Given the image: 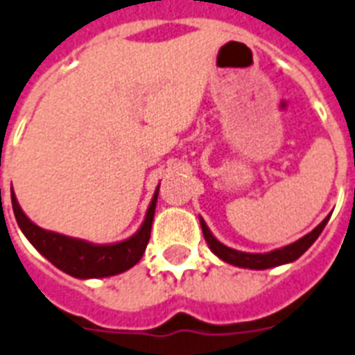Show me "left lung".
I'll return each mask as SVG.
<instances>
[{"mask_svg":"<svg viewBox=\"0 0 355 355\" xmlns=\"http://www.w3.org/2000/svg\"><path fill=\"white\" fill-rule=\"evenodd\" d=\"M330 216L321 221L318 227L309 232L306 236H303L301 239H297L295 243H290L283 248H276L272 252H265V254H252V252H241L236 250V248H230L227 245H223L221 241H218L214 234L210 232V228L207 227V223L203 221V218H199V223H201V230H203V236L207 239V245H209L210 250L216 254V256L225 263H230L234 266H239V268H252V270H265V268H272V266L286 265V263L295 261L297 257H301L304 252L312 247V243L319 237V234L323 232L324 225L329 223Z\"/></svg>","mask_w":355,"mask_h":355,"instance_id":"1","label":"left lung"}]
</instances>
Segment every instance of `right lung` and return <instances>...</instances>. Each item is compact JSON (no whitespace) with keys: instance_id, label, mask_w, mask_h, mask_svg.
Wrapping results in <instances>:
<instances>
[{"instance_id":"add662e5","label":"right lung","mask_w":355,"mask_h":355,"mask_svg":"<svg viewBox=\"0 0 355 355\" xmlns=\"http://www.w3.org/2000/svg\"><path fill=\"white\" fill-rule=\"evenodd\" d=\"M157 192H159V184H157L154 198L148 205L145 221L137 228V232L125 241L110 243V245H96V243L85 241V239L63 236V234L51 232V230L37 227L25 216L17 203L14 190H10V199H12V210L17 225L41 256H45L52 265L58 266L69 276L78 277V279H98V277L121 274L141 259L148 239H150Z\"/></svg>"}]
</instances>
